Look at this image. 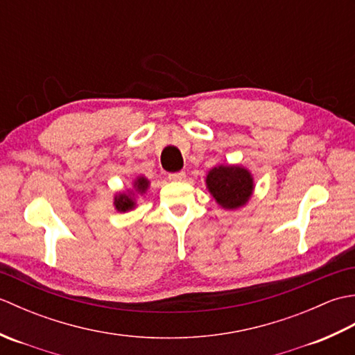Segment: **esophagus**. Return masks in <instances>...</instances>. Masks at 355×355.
I'll list each match as a JSON object with an SVG mask.
<instances>
[{"instance_id":"esophagus-1","label":"esophagus","mask_w":355,"mask_h":355,"mask_svg":"<svg viewBox=\"0 0 355 355\" xmlns=\"http://www.w3.org/2000/svg\"><path fill=\"white\" fill-rule=\"evenodd\" d=\"M184 178H186V172L184 171L169 173V180H172V182H183Z\"/></svg>"}]
</instances>
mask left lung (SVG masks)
I'll return each mask as SVG.
<instances>
[{"instance_id": "1", "label": "left lung", "mask_w": 355, "mask_h": 355, "mask_svg": "<svg viewBox=\"0 0 355 355\" xmlns=\"http://www.w3.org/2000/svg\"><path fill=\"white\" fill-rule=\"evenodd\" d=\"M206 184L209 192L224 209H238L252 197L253 178L241 166H216L209 171Z\"/></svg>"}]
</instances>
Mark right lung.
<instances>
[{"label":"right lung","mask_w":355,"mask_h":355,"mask_svg":"<svg viewBox=\"0 0 355 355\" xmlns=\"http://www.w3.org/2000/svg\"><path fill=\"white\" fill-rule=\"evenodd\" d=\"M149 186V182L145 177H139L137 180L134 182V187H135V192L139 193H145L146 189ZM114 206L119 210V212H126V210H131L135 207V198H134V193H119L116 195L114 198Z\"/></svg>","instance_id":"add662e5"}]
</instances>
